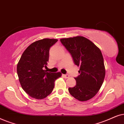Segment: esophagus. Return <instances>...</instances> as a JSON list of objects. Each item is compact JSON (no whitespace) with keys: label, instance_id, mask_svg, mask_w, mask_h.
Segmentation results:
<instances>
[{"label":"esophagus","instance_id":"34e87169","mask_svg":"<svg viewBox=\"0 0 124 124\" xmlns=\"http://www.w3.org/2000/svg\"><path fill=\"white\" fill-rule=\"evenodd\" d=\"M63 77L65 78H69V75L68 74H63Z\"/></svg>","mask_w":124,"mask_h":124}]
</instances>
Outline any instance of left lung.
Returning a JSON list of instances; mask_svg holds the SVG:
<instances>
[{
	"instance_id": "obj_1",
	"label": "left lung",
	"mask_w": 124,
	"mask_h": 124,
	"mask_svg": "<svg viewBox=\"0 0 124 124\" xmlns=\"http://www.w3.org/2000/svg\"><path fill=\"white\" fill-rule=\"evenodd\" d=\"M60 41L70 53L74 64L80 67V75L74 78L75 86L69 88V92L79 101L91 99L98 93L104 80L105 70L101 51L82 36L62 39Z\"/></svg>"
}]
</instances>
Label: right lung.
Masks as SVG:
<instances>
[{
  "label": "right lung",
  "instance_id": "1",
  "mask_svg": "<svg viewBox=\"0 0 124 124\" xmlns=\"http://www.w3.org/2000/svg\"><path fill=\"white\" fill-rule=\"evenodd\" d=\"M57 39H44L31 44L23 53L17 65L21 87L36 99H42L52 93L54 82L61 77L60 72H46L42 69L49 61V50Z\"/></svg>",
  "mask_w": 124,
  "mask_h": 124
}]
</instances>
